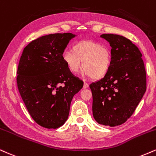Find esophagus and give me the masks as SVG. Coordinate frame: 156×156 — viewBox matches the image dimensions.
Here are the masks:
<instances>
[{
  "label": "esophagus",
  "instance_id": "esophagus-1",
  "mask_svg": "<svg viewBox=\"0 0 156 156\" xmlns=\"http://www.w3.org/2000/svg\"><path fill=\"white\" fill-rule=\"evenodd\" d=\"M89 87V85L87 83H86V82H84V85H83V88L84 89H86L87 88V87Z\"/></svg>",
  "mask_w": 156,
  "mask_h": 156
}]
</instances>
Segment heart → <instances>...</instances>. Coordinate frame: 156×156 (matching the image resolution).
<instances>
[{
	"label": "heart",
	"mask_w": 156,
	"mask_h": 156,
	"mask_svg": "<svg viewBox=\"0 0 156 156\" xmlns=\"http://www.w3.org/2000/svg\"><path fill=\"white\" fill-rule=\"evenodd\" d=\"M61 57L71 74H76L82 64V75L95 80L104 77L112 64L110 49L101 43L89 40L76 42L72 50L65 49Z\"/></svg>",
	"instance_id": "b5f03b06"
}]
</instances>
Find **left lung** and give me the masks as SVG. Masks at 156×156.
I'll use <instances>...</instances> for the list:
<instances>
[{
	"label": "left lung",
	"instance_id": "left-lung-1",
	"mask_svg": "<svg viewBox=\"0 0 156 156\" xmlns=\"http://www.w3.org/2000/svg\"><path fill=\"white\" fill-rule=\"evenodd\" d=\"M110 44L112 64L99 81L90 85L93 95V115L98 123L111 127L127 121L147 88L142 53L122 36L102 34Z\"/></svg>",
	"mask_w": 156,
	"mask_h": 156
}]
</instances>
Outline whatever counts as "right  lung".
<instances>
[{
  "label": "right lung",
  "mask_w": 156,
  "mask_h": 156,
  "mask_svg": "<svg viewBox=\"0 0 156 156\" xmlns=\"http://www.w3.org/2000/svg\"><path fill=\"white\" fill-rule=\"evenodd\" d=\"M75 35L43 36L23 49L17 69L18 90L29 114L36 123L58 129L66 121L71 100L83 82L68 70L62 52Z\"/></svg>",
  "instance_id": "add662e5"
}]
</instances>
